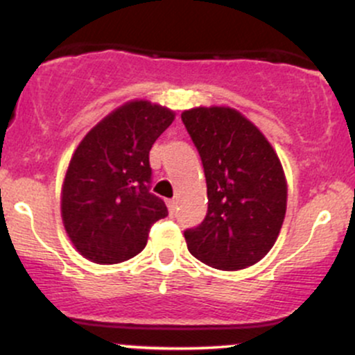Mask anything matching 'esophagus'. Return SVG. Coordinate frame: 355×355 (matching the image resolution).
<instances>
[{"mask_svg":"<svg viewBox=\"0 0 355 355\" xmlns=\"http://www.w3.org/2000/svg\"><path fill=\"white\" fill-rule=\"evenodd\" d=\"M166 205H168L170 215L177 214V200H175V198H170V200H166Z\"/></svg>","mask_w":355,"mask_h":355,"instance_id":"34e87169","label":"esophagus"}]
</instances>
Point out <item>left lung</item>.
<instances>
[{"mask_svg": "<svg viewBox=\"0 0 355 355\" xmlns=\"http://www.w3.org/2000/svg\"><path fill=\"white\" fill-rule=\"evenodd\" d=\"M182 121L197 148L209 210L183 232L190 254L220 270L254 266L279 237L287 183L279 158L254 123L232 108H191Z\"/></svg>", "mask_w": 355, "mask_h": 355, "instance_id": "8db88e82", "label": "left lung"}]
</instances>
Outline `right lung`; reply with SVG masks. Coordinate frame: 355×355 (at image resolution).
Here are the masks:
<instances>
[{
	"mask_svg": "<svg viewBox=\"0 0 355 355\" xmlns=\"http://www.w3.org/2000/svg\"><path fill=\"white\" fill-rule=\"evenodd\" d=\"M173 112L130 101L101 120L73 155L61 195V217L76 250L96 263L140 254L150 229L168 215L150 191L148 155L172 125Z\"/></svg>",
	"mask_w": 355,
	"mask_h": 355,
	"instance_id": "add662e5",
	"label": "right lung"
}]
</instances>
